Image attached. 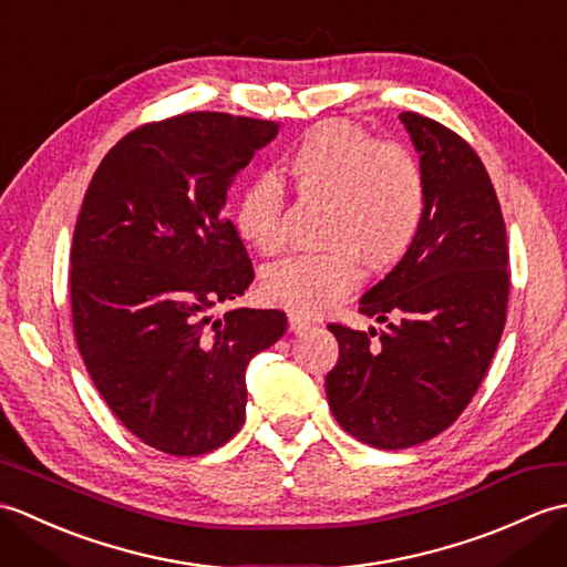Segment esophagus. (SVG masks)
I'll list each match as a JSON object with an SVG mask.
<instances>
[{
    "label": "esophagus",
    "mask_w": 567,
    "mask_h": 567,
    "mask_svg": "<svg viewBox=\"0 0 567 567\" xmlns=\"http://www.w3.org/2000/svg\"><path fill=\"white\" fill-rule=\"evenodd\" d=\"M315 327V321H311L309 317H302V315H290V331L292 333H302L307 329Z\"/></svg>",
    "instance_id": "1"
}]
</instances>
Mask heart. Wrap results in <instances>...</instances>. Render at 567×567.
<instances>
[{"label":"heart","mask_w":567,"mask_h":567,"mask_svg":"<svg viewBox=\"0 0 567 567\" xmlns=\"http://www.w3.org/2000/svg\"><path fill=\"white\" fill-rule=\"evenodd\" d=\"M299 195L331 202L323 226L327 252H299L265 268L260 290L270 305L319 315L360 282L365 260L388 268L412 248L426 219V179L409 151L380 143L348 122L309 128L285 155ZM285 187L260 175L236 204L238 236L272 256L285 244Z\"/></svg>","instance_id":"obj_1"}]
</instances>
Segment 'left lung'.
<instances>
[{
	"mask_svg": "<svg viewBox=\"0 0 567 567\" xmlns=\"http://www.w3.org/2000/svg\"><path fill=\"white\" fill-rule=\"evenodd\" d=\"M426 179L416 240L360 311L382 331L331 323L339 363L327 375L341 429L382 451L424 443L473 400L507 321L509 252L497 192L467 143L402 112Z\"/></svg>",
	"mask_w": 567,
	"mask_h": 567,
	"instance_id": "8db88e82",
	"label": "left lung"
}]
</instances>
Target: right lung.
I'll list each match as a JSON object with an SVG mask.
<instances>
[{
  "label": "right lung",
  "instance_id": "obj_1",
  "mask_svg": "<svg viewBox=\"0 0 567 567\" xmlns=\"http://www.w3.org/2000/svg\"><path fill=\"white\" fill-rule=\"evenodd\" d=\"M280 124L195 112L131 131L84 192L70 252L72 327L94 388L143 443L202 455L246 419V368L287 331L277 309H212L252 265L224 219L236 175Z\"/></svg>",
  "mask_w": 567,
  "mask_h": 567
}]
</instances>
